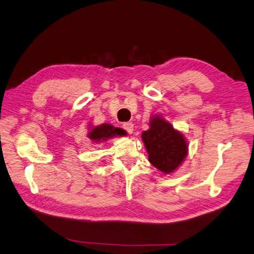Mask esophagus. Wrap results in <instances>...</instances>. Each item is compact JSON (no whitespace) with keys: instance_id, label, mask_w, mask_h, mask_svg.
I'll return each mask as SVG.
<instances>
[{"instance_id":"esophagus-1","label":"esophagus","mask_w":254,"mask_h":254,"mask_svg":"<svg viewBox=\"0 0 254 254\" xmlns=\"http://www.w3.org/2000/svg\"><path fill=\"white\" fill-rule=\"evenodd\" d=\"M123 127H124V129L126 130L128 133H132L133 132V124H132V123H130V122L125 123V124L123 125Z\"/></svg>"}]
</instances>
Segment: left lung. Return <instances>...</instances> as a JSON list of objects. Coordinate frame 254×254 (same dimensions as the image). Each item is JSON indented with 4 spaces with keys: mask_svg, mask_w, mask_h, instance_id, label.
Wrapping results in <instances>:
<instances>
[{
    "mask_svg": "<svg viewBox=\"0 0 254 254\" xmlns=\"http://www.w3.org/2000/svg\"><path fill=\"white\" fill-rule=\"evenodd\" d=\"M148 125L149 129L141 135L148 153V161L163 174H174L189 153L186 136L161 114L150 117Z\"/></svg>",
    "mask_w": 254,
    "mask_h": 254,
    "instance_id": "obj_1",
    "label": "left lung"
}]
</instances>
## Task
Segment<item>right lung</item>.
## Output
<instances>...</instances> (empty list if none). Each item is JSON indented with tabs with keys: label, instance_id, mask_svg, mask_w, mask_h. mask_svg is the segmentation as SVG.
Masks as SVG:
<instances>
[{
	"label": "right lung",
	"instance_id": "1",
	"mask_svg": "<svg viewBox=\"0 0 254 254\" xmlns=\"http://www.w3.org/2000/svg\"><path fill=\"white\" fill-rule=\"evenodd\" d=\"M126 134L127 132L124 129L114 127L113 125L108 124V123H105V124L97 125V126L89 124L87 135L92 143L101 144L110 139H113V137L123 136Z\"/></svg>",
	"mask_w": 254,
	"mask_h": 254
}]
</instances>
